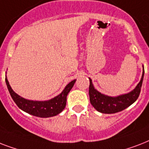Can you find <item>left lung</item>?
Wrapping results in <instances>:
<instances>
[{"label":"left lung","mask_w":149,"mask_h":149,"mask_svg":"<svg viewBox=\"0 0 149 149\" xmlns=\"http://www.w3.org/2000/svg\"><path fill=\"white\" fill-rule=\"evenodd\" d=\"M144 73H145V70L143 66L141 80L135 86V88L130 91L129 93L121 94L117 97L105 95L97 91L93 86L92 79L89 78L90 79L89 95H90L91 104L97 111L102 113H114L125 110L136 101V100L139 97L141 92L142 82H143Z\"/></svg>","instance_id":"1"}]
</instances>
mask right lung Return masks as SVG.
I'll return each mask as SVG.
<instances>
[{
	"instance_id": "1",
	"label": "right lung",
	"mask_w": 149,
	"mask_h": 149,
	"mask_svg": "<svg viewBox=\"0 0 149 149\" xmlns=\"http://www.w3.org/2000/svg\"><path fill=\"white\" fill-rule=\"evenodd\" d=\"M76 80L77 79H73L72 81L69 83L62 91V93H59L58 96L48 100L39 101L24 99L17 94L10 87L9 82L7 79V76L5 78L8 91L17 106L24 112L38 118H50L61 113L65 108L68 93L72 88Z\"/></svg>"
}]
</instances>
